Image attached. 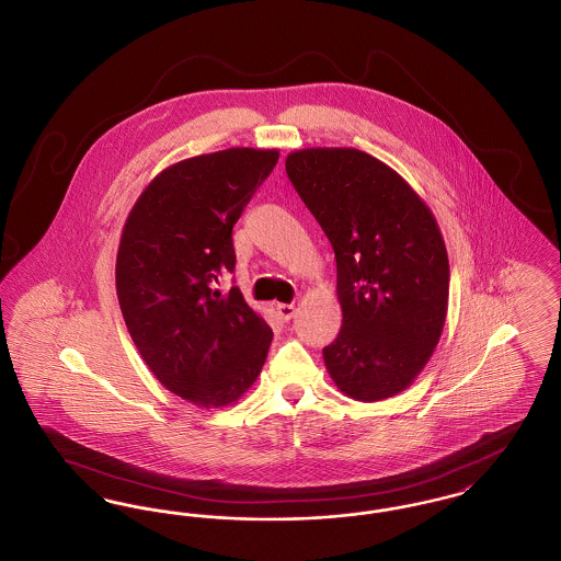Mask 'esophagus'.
I'll return each mask as SVG.
<instances>
[{"label":"esophagus","instance_id":"esophagus-1","mask_svg":"<svg viewBox=\"0 0 561 561\" xmlns=\"http://www.w3.org/2000/svg\"><path fill=\"white\" fill-rule=\"evenodd\" d=\"M275 311H277V318L282 321H290L294 318V305H286V302H282V305H277L275 307Z\"/></svg>","mask_w":561,"mask_h":561}]
</instances>
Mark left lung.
Masks as SVG:
<instances>
[{"label":"left lung","instance_id":"1","mask_svg":"<svg viewBox=\"0 0 561 561\" xmlns=\"http://www.w3.org/2000/svg\"><path fill=\"white\" fill-rule=\"evenodd\" d=\"M286 172L336 259L343 328L325 370L353 400L408 389L439 343L450 265L437 220L400 174L348 147L293 151Z\"/></svg>","mask_w":561,"mask_h":561}]
</instances>
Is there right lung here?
I'll list each match as a JSON object with an SVG mask.
<instances>
[{"instance_id":"1","label":"right lung","mask_w":561,"mask_h":561,"mask_svg":"<svg viewBox=\"0 0 561 561\" xmlns=\"http://www.w3.org/2000/svg\"><path fill=\"white\" fill-rule=\"evenodd\" d=\"M279 160L231 147L161 170L126 218L115 286L140 357L161 385L199 408H222L254 385L273 332L240 288L233 225Z\"/></svg>"}]
</instances>
